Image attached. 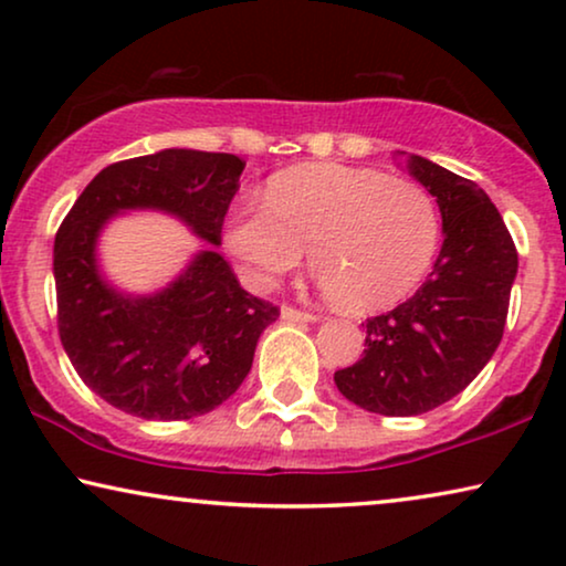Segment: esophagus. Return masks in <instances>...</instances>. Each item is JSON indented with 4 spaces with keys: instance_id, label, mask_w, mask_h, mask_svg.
<instances>
[{
    "instance_id": "1",
    "label": "esophagus",
    "mask_w": 566,
    "mask_h": 566,
    "mask_svg": "<svg viewBox=\"0 0 566 566\" xmlns=\"http://www.w3.org/2000/svg\"><path fill=\"white\" fill-rule=\"evenodd\" d=\"M281 316H283V319H289V322H314L316 319L312 312H301V308L289 306V304L281 306Z\"/></svg>"
}]
</instances>
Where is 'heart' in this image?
<instances>
[{"label": "heart", "mask_w": 566, "mask_h": 566, "mask_svg": "<svg viewBox=\"0 0 566 566\" xmlns=\"http://www.w3.org/2000/svg\"><path fill=\"white\" fill-rule=\"evenodd\" d=\"M223 242L254 289H273L308 250L324 291L350 312H376L417 289L440 242L438 206L420 182L378 169L304 165L239 198Z\"/></svg>", "instance_id": "obj_1"}]
</instances>
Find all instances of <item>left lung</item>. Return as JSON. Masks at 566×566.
Segmentation results:
<instances>
[{
	"label": "left lung",
	"instance_id": "8db88e82",
	"mask_svg": "<svg viewBox=\"0 0 566 566\" xmlns=\"http://www.w3.org/2000/svg\"><path fill=\"white\" fill-rule=\"evenodd\" d=\"M440 206L443 247L405 304L366 319L363 358L335 370L353 405L389 417L430 412L474 381L497 350L517 273L513 237L476 182L409 157Z\"/></svg>",
	"mask_w": 566,
	"mask_h": 566
}]
</instances>
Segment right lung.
<instances>
[{
  "instance_id": "add662e5",
  "label": "right lung",
  "mask_w": 566,
  "mask_h": 566,
  "mask_svg": "<svg viewBox=\"0 0 566 566\" xmlns=\"http://www.w3.org/2000/svg\"><path fill=\"white\" fill-rule=\"evenodd\" d=\"M242 169L234 154L192 149L115 161L61 221L53 244L59 337L107 405L144 420H190L223 405L250 374L262 329L281 308L247 293L219 252H200L149 298L120 296L95 268L99 229L126 208H161L221 244Z\"/></svg>"
}]
</instances>
